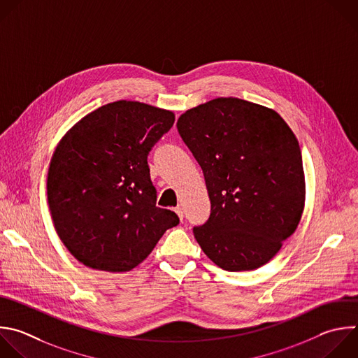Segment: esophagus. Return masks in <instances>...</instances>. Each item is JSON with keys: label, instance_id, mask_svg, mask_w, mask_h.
<instances>
[{"label": "esophagus", "instance_id": "1", "mask_svg": "<svg viewBox=\"0 0 358 358\" xmlns=\"http://www.w3.org/2000/svg\"><path fill=\"white\" fill-rule=\"evenodd\" d=\"M174 210H176V213L178 215V217L182 220V217H184V212H182V208H181V206H177V208H174Z\"/></svg>", "mask_w": 358, "mask_h": 358}]
</instances>
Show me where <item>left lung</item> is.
Returning <instances> with one entry per match:
<instances>
[{"label": "left lung", "mask_w": 358, "mask_h": 358, "mask_svg": "<svg viewBox=\"0 0 358 358\" xmlns=\"http://www.w3.org/2000/svg\"><path fill=\"white\" fill-rule=\"evenodd\" d=\"M177 129L202 169L210 215L195 226L203 253L226 271L268 263L295 231L305 202L298 141L273 109L216 98L182 113Z\"/></svg>", "instance_id": "left-lung-1"}]
</instances>
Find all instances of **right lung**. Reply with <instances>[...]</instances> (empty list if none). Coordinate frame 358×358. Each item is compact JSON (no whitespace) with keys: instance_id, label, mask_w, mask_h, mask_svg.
Returning a JSON list of instances; mask_svg holds the SVG:
<instances>
[{"instance_id":"obj_1","label":"right lung","mask_w":358,"mask_h":358,"mask_svg":"<svg viewBox=\"0 0 358 358\" xmlns=\"http://www.w3.org/2000/svg\"><path fill=\"white\" fill-rule=\"evenodd\" d=\"M173 124L170 110L116 101L84 116L57 146L49 208L60 241L84 266L129 271L180 223L176 212L156 206L148 164Z\"/></svg>"}]
</instances>
